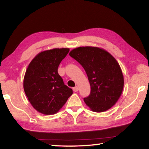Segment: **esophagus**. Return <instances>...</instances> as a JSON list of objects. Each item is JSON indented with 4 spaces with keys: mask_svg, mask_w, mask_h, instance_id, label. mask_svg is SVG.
<instances>
[{
    "mask_svg": "<svg viewBox=\"0 0 149 149\" xmlns=\"http://www.w3.org/2000/svg\"><path fill=\"white\" fill-rule=\"evenodd\" d=\"M78 90H79V87H78V86H75V87L73 88V91H74V92L78 91Z\"/></svg>",
    "mask_w": 149,
    "mask_h": 149,
    "instance_id": "esophagus-1",
    "label": "esophagus"
}]
</instances>
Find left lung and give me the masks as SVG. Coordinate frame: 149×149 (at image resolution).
Wrapping results in <instances>:
<instances>
[{
    "mask_svg": "<svg viewBox=\"0 0 149 149\" xmlns=\"http://www.w3.org/2000/svg\"><path fill=\"white\" fill-rule=\"evenodd\" d=\"M70 56L86 72L91 93L84 102L93 112H102L112 108L122 95L124 80L122 69L115 58L107 50L96 47H79Z\"/></svg>",
    "mask_w": 149,
    "mask_h": 149,
    "instance_id": "1",
    "label": "left lung"
}]
</instances>
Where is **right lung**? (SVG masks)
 <instances>
[{
    "instance_id": "right-lung-1",
    "label": "right lung",
    "mask_w": 149,
    "mask_h": 149,
    "mask_svg": "<svg viewBox=\"0 0 149 149\" xmlns=\"http://www.w3.org/2000/svg\"><path fill=\"white\" fill-rule=\"evenodd\" d=\"M69 51V48L44 50L27 66L24 92L32 107L42 114H56L72 95V89L64 84L58 73L59 64Z\"/></svg>"
}]
</instances>
